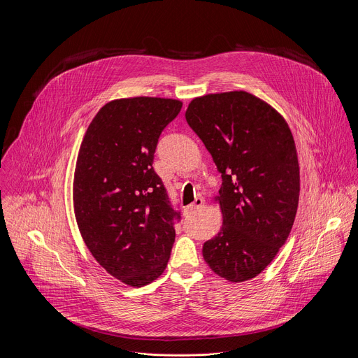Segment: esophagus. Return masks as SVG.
I'll return each mask as SVG.
<instances>
[{
  "label": "esophagus",
  "instance_id": "obj_1",
  "mask_svg": "<svg viewBox=\"0 0 358 358\" xmlns=\"http://www.w3.org/2000/svg\"><path fill=\"white\" fill-rule=\"evenodd\" d=\"M202 205H203V199H202L201 196H198V198H195V201H194L192 203L184 206V212H185V213H194V212L198 210Z\"/></svg>",
  "mask_w": 358,
  "mask_h": 358
}]
</instances>
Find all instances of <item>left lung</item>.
Here are the masks:
<instances>
[{
	"label": "left lung",
	"instance_id": "8db88e82",
	"mask_svg": "<svg viewBox=\"0 0 358 358\" xmlns=\"http://www.w3.org/2000/svg\"><path fill=\"white\" fill-rule=\"evenodd\" d=\"M185 119L223 184V224L203 243L209 268L230 282L257 277L285 245L299 201V163L285 117L248 91L194 98Z\"/></svg>",
	"mask_w": 358,
	"mask_h": 358
}]
</instances>
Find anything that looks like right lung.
<instances>
[{"mask_svg": "<svg viewBox=\"0 0 358 358\" xmlns=\"http://www.w3.org/2000/svg\"><path fill=\"white\" fill-rule=\"evenodd\" d=\"M173 98L131 96L106 102L83 138L73 180L78 230L92 257L129 287L166 270L176 213L152 164L162 131L181 110Z\"/></svg>", "mask_w": 358, "mask_h": 358, "instance_id": "right-lung-1", "label": "right lung"}]
</instances>
